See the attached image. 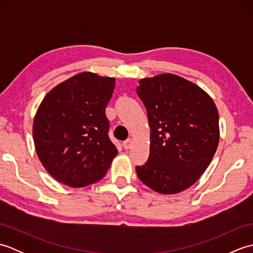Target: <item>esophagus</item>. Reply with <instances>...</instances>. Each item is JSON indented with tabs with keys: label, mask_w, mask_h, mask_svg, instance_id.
<instances>
[{
	"label": "esophagus",
	"mask_w": 253,
	"mask_h": 253,
	"mask_svg": "<svg viewBox=\"0 0 253 253\" xmlns=\"http://www.w3.org/2000/svg\"><path fill=\"white\" fill-rule=\"evenodd\" d=\"M131 143H132V140H131L130 138H128V139H126L125 141L123 142V146H124V148H125V150H128V149L131 147Z\"/></svg>",
	"instance_id": "1"
}]
</instances>
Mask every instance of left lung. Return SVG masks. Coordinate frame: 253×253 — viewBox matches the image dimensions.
<instances>
[{"label": "left lung", "mask_w": 253, "mask_h": 253, "mask_svg": "<svg viewBox=\"0 0 253 253\" xmlns=\"http://www.w3.org/2000/svg\"><path fill=\"white\" fill-rule=\"evenodd\" d=\"M137 94L151 128L149 159L136 166L139 179L164 195L187 189L200 178L217 149L215 104L200 87L173 74L141 79Z\"/></svg>", "instance_id": "left-lung-1"}]
</instances>
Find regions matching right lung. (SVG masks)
Masks as SVG:
<instances>
[{
    "label": "right lung",
    "instance_id": "add662e5",
    "mask_svg": "<svg viewBox=\"0 0 253 253\" xmlns=\"http://www.w3.org/2000/svg\"><path fill=\"white\" fill-rule=\"evenodd\" d=\"M115 79L82 73L52 89L34 122L38 157L51 176L71 187L100 180L117 149L105 115Z\"/></svg>",
    "mask_w": 253,
    "mask_h": 253
}]
</instances>
